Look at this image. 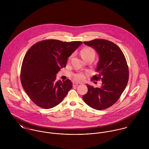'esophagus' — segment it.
<instances>
[{"mask_svg":"<svg viewBox=\"0 0 149 149\" xmlns=\"http://www.w3.org/2000/svg\"><path fill=\"white\" fill-rule=\"evenodd\" d=\"M79 84L78 83H73V86H77Z\"/></svg>","mask_w":149,"mask_h":149,"instance_id":"34e87169","label":"esophagus"}]
</instances>
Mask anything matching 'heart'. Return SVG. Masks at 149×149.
I'll return each instance as SVG.
<instances>
[{
  "mask_svg": "<svg viewBox=\"0 0 149 149\" xmlns=\"http://www.w3.org/2000/svg\"><path fill=\"white\" fill-rule=\"evenodd\" d=\"M81 55L82 58L85 61L90 58H94L95 52L92 48L89 47H86L81 50ZM84 78H85V76L83 73H78L74 76V79L76 80H79V81L83 80V79H84Z\"/></svg>",
  "mask_w": 149,
  "mask_h": 149,
  "instance_id": "1",
  "label": "heart"
}]
</instances>
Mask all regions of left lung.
<instances>
[{
  "label": "left lung",
  "instance_id": "left-lung-1",
  "mask_svg": "<svg viewBox=\"0 0 149 149\" xmlns=\"http://www.w3.org/2000/svg\"><path fill=\"white\" fill-rule=\"evenodd\" d=\"M99 54L96 68L98 74L91 80H102V86L93 88L87 85L88 92L83 96L85 103L91 108L102 110L114 104L127 85L129 71L125 55L114 43L103 39L84 42Z\"/></svg>",
  "mask_w": 149,
  "mask_h": 149
}]
</instances>
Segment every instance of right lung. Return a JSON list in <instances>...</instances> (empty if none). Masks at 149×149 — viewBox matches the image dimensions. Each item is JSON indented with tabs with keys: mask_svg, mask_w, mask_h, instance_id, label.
I'll use <instances>...</instances> for the list:
<instances>
[{
	"mask_svg": "<svg viewBox=\"0 0 149 149\" xmlns=\"http://www.w3.org/2000/svg\"><path fill=\"white\" fill-rule=\"evenodd\" d=\"M82 44L46 40L34 44L26 53L21 70L24 90L36 105L50 109L59 104L72 88L69 79L56 81V74L66 66L68 58Z\"/></svg>",
	"mask_w": 149,
	"mask_h": 149,
	"instance_id": "add662e5",
	"label": "right lung"
}]
</instances>
